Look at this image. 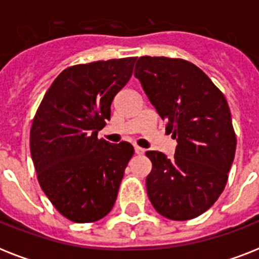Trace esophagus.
Listing matches in <instances>:
<instances>
[{
	"label": "esophagus",
	"instance_id": "34e87169",
	"mask_svg": "<svg viewBox=\"0 0 259 259\" xmlns=\"http://www.w3.org/2000/svg\"><path fill=\"white\" fill-rule=\"evenodd\" d=\"M134 152H136V154H142L145 152V149H142L140 146H134Z\"/></svg>",
	"mask_w": 259,
	"mask_h": 259
}]
</instances>
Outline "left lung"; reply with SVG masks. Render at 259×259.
Wrapping results in <instances>:
<instances>
[{
  "label": "left lung",
  "instance_id": "left-lung-1",
  "mask_svg": "<svg viewBox=\"0 0 259 259\" xmlns=\"http://www.w3.org/2000/svg\"><path fill=\"white\" fill-rule=\"evenodd\" d=\"M134 76L177 141L170 160L146 152L150 203L168 219H193L221 196L233 165L237 138L227 101L200 68L181 59L142 56Z\"/></svg>",
  "mask_w": 259,
  "mask_h": 259
}]
</instances>
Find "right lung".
<instances>
[{
    "mask_svg": "<svg viewBox=\"0 0 259 259\" xmlns=\"http://www.w3.org/2000/svg\"><path fill=\"white\" fill-rule=\"evenodd\" d=\"M136 58L67 68L42 98L30 129V154L40 187L63 217L90 223L111 211L127 162L129 142L98 138Z\"/></svg>",
    "mask_w": 259,
    "mask_h": 259,
    "instance_id": "right-lung-1",
    "label": "right lung"
}]
</instances>
